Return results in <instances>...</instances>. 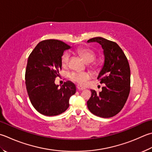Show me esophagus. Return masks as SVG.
I'll use <instances>...</instances> for the list:
<instances>
[{
  "instance_id": "34e87169",
  "label": "esophagus",
  "mask_w": 152,
  "mask_h": 152,
  "mask_svg": "<svg viewBox=\"0 0 152 152\" xmlns=\"http://www.w3.org/2000/svg\"><path fill=\"white\" fill-rule=\"evenodd\" d=\"M77 90H79V91H83V90L85 89V87H81V86L77 85Z\"/></svg>"
}]
</instances>
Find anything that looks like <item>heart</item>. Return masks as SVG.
I'll return each mask as SVG.
<instances>
[{
	"label": "heart",
	"mask_w": 152,
	"mask_h": 152,
	"mask_svg": "<svg viewBox=\"0 0 152 152\" xmlns=\"http://www.w3.org/2000/svg\"><path fill=\"white\" fill-rule=\"evenodd\" d=\"M77 53L79 55L85 62L91 63L95 59V53L94 51L87 48H79L76 50ZM70 59V54L65 52L61 58V65L64 67H67ZM69 77L72 81H75L79 85H84L88 79L91 78V74L88 72H71Z\"/></svg>",
	"instance_id": "heart-1"
}]
</instances>
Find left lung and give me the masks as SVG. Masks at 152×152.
<instances>
[{
    "mask_svg": "<svg viewBox=\"0 0 152 152\" xmlns=\"http://www.w3.org/2000/svg\"><path fill=\"white\" fill-rule=\"evenodd\" d=\"M101 45L104 56V64L97 79L105 84L102 91L91 90L87 107L91 113L102 118L115 116L124 107L130 89V69L128 59L116 43L101 37L87 41Z\"/></svg>",
    "mask_w": 152,
    "mask_h": 152,
    "instance_id": "obj_1",
    "label": "left lung"
}]
</instances>
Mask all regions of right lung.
<instances>
[{
  "mask_svg": "<svg viewBox=\"0 0 152 152\" xmlns=\"http://www.w3.org/2000/svg\"><path fill=\"white\" fill-rule=\"evenodd\" d=\"M71 47L58 39L38 43L28 57L25 80L30 102L35 109L45 116H56L69 107V99L76 87L67 81L59 87L56 77L61 69V58Z\"/></svg>",
  "mask_w": 152,
  "mask_h": 152,
  "instance_id": "obj_1",
  "label": "right lung"
}]
</instances>
